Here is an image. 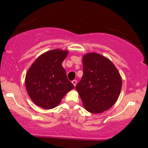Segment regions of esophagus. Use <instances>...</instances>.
Wrapping results in <instances>:
<instances>
[{"instance_id": "esophagus-1", "label": "esophagus", "mask_w": 148, "mask_h": 148, "mask_svg": "<svg viewBox=\"0 0 148 148\" xmlns=\"http://www.w3.org/2000/svg\"><path fill=\"white\" fill-rule=\"evenodd\" d=\"M72 83L74 86V87H75V86H76V84H77V81H76V80H73V81H72Z\"/></svg>"}]
</instances>
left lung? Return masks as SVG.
<instances>
[{"label":"left lung","instance_id":"1","mask_svg":"<svg viewBox=\"0 0 148 148\" xmlns=\"http://www.w3.org/2000/svg\"><path fill=\"white\" fill-rule=\"evenodd\" d=\"M84 74L76 86L83 104L90 113H100L110 108L118 99L122 79L108 58L96 53L83 57Z\"/></svg>","mask_w":148,"mask_h":148}]
</instances>
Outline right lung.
Masks as SVG:
<instances>
[{
  "instance_id": "1",
  "label": "right lung",
  "mask_w": 148,
  "mask_h": 148,
  "mask_svg": "<svg viewBox=\"0 0 148 148\" xmlns=\"http://www.w3.org/2000/svg\"><path fill=\"white\" fill-rule=\"evenodd\" d=\"M68 52L54 49L43 53L28 70L25 88L30 99L37 106L51 109L60 103L74 86L67 79L62 62Z\"/></svg>"
}]
</instances>
